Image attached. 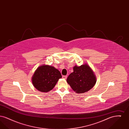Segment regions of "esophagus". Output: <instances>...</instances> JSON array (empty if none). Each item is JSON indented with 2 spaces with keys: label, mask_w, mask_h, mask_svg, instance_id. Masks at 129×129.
Masks as SVG:
<instances>
[{
  "label": "esophagus",
  "mask_w": 129,
  "mask_h": 129,
  "mask_svg": "<svg viewBox=\"0 0 129 129\" xmlns=\"http://www.w3.org/2000/svg\"><path fill=\"white\" fill-rule=\"evenodd\" d=\"M62 78H63V79H66L67 78V76H66V75H63V76H62Z\"/></svg>",
  "instance_id": "esophagus-1"
}]
</instances>
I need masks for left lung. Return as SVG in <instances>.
<instances>
[{"instance_id": "1", "label": "left lung", "mask_w": 129, "mask_h": 129, "mask_svg": "<svg viewBox=\"0 0 129 129\" xmlns=\"http://www.w3.org/2000/svg\"><path fill=\"white\" fill-rule=\"evenodd\" d=\"M74 72L67 79L68 83L77 93H83L91 89L96 82V77L90 67L86 64L75 66Z\"/></svg>"}]
</instances>
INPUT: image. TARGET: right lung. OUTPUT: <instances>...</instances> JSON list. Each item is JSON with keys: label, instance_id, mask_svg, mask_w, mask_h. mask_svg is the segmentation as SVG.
I'll return each mask as SVG.
<instances>
[{"label": "right lung", "instance_id": "add662e5", "mask_svg": "<svg viewBox=\"0 0 129 129\" xmlns=\"http://www.w3.org/2000/svg\"><path fill=\"white\" fill-rule=\"evenodd\" d=\"M62 77L60 72L50 65H43L38 68L32 77L34 86L40 91L48 92Z\"/></svg>", "mask_w": 129, "mask_h": 129}]
</instances>
